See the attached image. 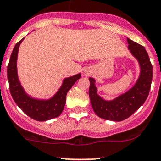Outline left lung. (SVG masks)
I'll return each mask as SVG.
<instances>
[{"label":"left lung","mask_w":161,"mask_h":161,"mask_svg":"<svg viewBox=\"0 0 161 161\" xmlns=\"http://www.w3.org/2000/svg\"><path fill=\"white\" fill-rule=\"evenodd\" d=\"M128 48L138 60L140 65V75L130 90L114 100L107 101L97 94L95 79L89 78V96L92 108L98 117L109 121H121L130 117L141 107L147 98L152 80V65L143 46L127 38Z\"/></svg>","instance_id":"1"}]
</instances>
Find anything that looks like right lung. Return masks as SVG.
<instances>
[{
	"label": "right lung",
	"instance_id": "obj_1",
	"mask_svg": "<svg viewBox=\"0 0 161 161\" xmlns=\"http://www.w3.org/2000/svg\"><path fill=\"white\" fill-rule=\"evenodd\" d=\"M23 40L24 38L15 44L7 68V77L11 96L18 106L32 119L44 121L59 117L65 107L67 92L75 82L80 79L81 75L78 74L64 79L61 88L49 100H36L30 97L21 86L17 73V57L19 47Z\"/></svg>",
	"mask_w": 161,
	"mask_h": 161
}]
</instances>
